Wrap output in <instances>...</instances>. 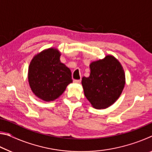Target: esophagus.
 I'll list each match as a JSON object with an SVG mask.
<instances>
[{"mask_svg":"<svg viewBox=\"0 0 152 152\" xmlns=\"http://www.w3.org/2000/svg\"><path fill=\"white\" fill-rule=\"evenodd\" d=\"M80 82H81L80 79V80H74V82L75 84H79V83H80Z\"/></svg>","mask_w":152,"mask_h":152,"instance_id":"34e87169","label":"esophagus"}]
</instances>
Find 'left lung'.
I'll return each mask as SVG.
<instances>
[{
	"mask_svg": "<svg viewBox=\"0 0 152 152\" xmlns=\"http://www.w3.org/2000/svg\"><path fill=\"white\" fill-rule=\"evenodd\" d=\"M91 74L84 76L82 84L84 95L92 107H109L120 96L125 83V76L119 61L112 56L90 64Z\"/></svg>",
	"mask_w": 152,
	"mask_h": 152,
	"instance_id": "obj_1",
	"label": "left lung"
}]
</instances>
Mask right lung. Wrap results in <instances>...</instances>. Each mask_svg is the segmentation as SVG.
<instances>
[{"label": "right lung", "mask_w": 152, "mask_h": 152, "mask_svg": "<svg viewBox=\"0 0 152 152\" xmlns=\"http://www.w3.org/2000/svg\"><path fill=\"white\" fill-rule=\"evenodd\" d=\"M60 53L48 49L35 56L30 63L28 80L32 91L45 101L58 98L72 82L71 70L60 60Z\"/></svg>", "instance_id": "right-lung-1"}]
</instances>
